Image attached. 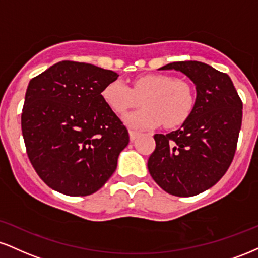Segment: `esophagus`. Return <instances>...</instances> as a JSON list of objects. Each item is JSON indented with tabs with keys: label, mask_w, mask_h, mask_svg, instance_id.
<instances>
[{
	"label": "esophagus",
	"mask_w": 258,
	"mask_h": 258,
	"mask_svg": "<svg viewBox=\"0 0 258 258\" xmlns=\"http://www.w3.org/2000/svg\"><path fill=\"white\" fill-rule=\"evenodd\" d=\"M128 133H130V139H131V141H135V139L139 136V132L133 131V130H130Z\"/></svg>",
	"instance_id": "esophagus-1"
}]
</instances>
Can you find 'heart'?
<instances>
[{
    "label": "heart",
    "instance_id": "b5f03b06",
    "mask_svg": "<svg viewBox=\"0 0 258 258\" xmlns=\"http://www.w3.org/2000/svg\"><path fill=\"white\" fill-rule=\"evenodd\" d=\"M105 104L116 114L137 107L143 108L125 115L123 121L135 130L160 125L175 127L190 116L195 105V90L188 82L169 74H145L133 79L131 88L122 80L108 83L102 90Z\"/></svg>",
    "mask_w": 258,
    "mask_h": 258
}]
</instances>
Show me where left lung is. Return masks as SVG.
I'll return each instance as SVG.
<instances>
[{
  "instance_id": "1",
  "label": "left lung",
  "mask_w": 258,
  "mask_h": 258,
  "mask_svg": "<svg viewBox=\"0 0 258 258\" xmlns=\"http://www.w3.org/2000/svg\"><path fill=\"white\" fill-rule=\"evenodd\" d=\"M160 70L187 76L197 97L179 130L154 136L156 148L148 160L149 173L169 195L196 196L215 185L233 161L243 102L227 74L203 62H172Z\"/></svg>"
}]
</instances>
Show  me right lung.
Listing matches in <instances>:
<instances>
[{"mask_svg": "<svg viewBox=\"0 0 258 258\" xmlns=\"http://www.w3.org/2000/svg\"><path fill=\"white\" fill-rule=\"evenodd\" d=\"M117 77L85 62L61 61L30 80L23 137L31 164L52 190L89 196L115 172L130 136L102 90Z\"/></svg>", "mask_w": 258, "mask_h": 258, "instance_id": "1", "label": "right lung"}]
</instances>
